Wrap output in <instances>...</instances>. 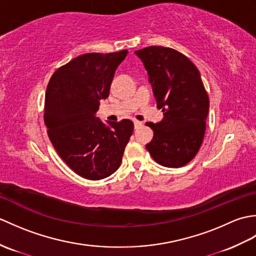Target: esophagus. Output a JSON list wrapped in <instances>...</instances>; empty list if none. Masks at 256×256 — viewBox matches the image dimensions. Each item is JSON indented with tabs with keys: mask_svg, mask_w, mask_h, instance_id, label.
Listing matches in <instances>:
<instances>
[{
	"mask_svg": "<svg viewBox=\"0 0 256 256\" xmlns=\"http://www.w3.org/2000/svg\"><path fill=\"white\" fill-rule=\"evenodd\" d=\"M142 122H140V121H134V128H138L140 126H142Z\"/></svg>",
	"mask_w": 256,
	"mask_h": 256,
	"instance_id": "esophagus-1",
	"label": "esophagus"
}]
</instances>
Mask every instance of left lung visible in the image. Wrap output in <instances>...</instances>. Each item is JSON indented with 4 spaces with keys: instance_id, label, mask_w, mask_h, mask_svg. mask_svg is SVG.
I'll list each match as a JSON object with an SVG mask.
<instances>
[{
    "instance_id": "8db88e82",
    "label": "left lung",
    "mask_w": 256,
    "mask_h": 256,
    "mask_svg": "<svg viewBox=\"0 0 256 256\" xmlns=\"http://www.w3.org/2000/svg\"><path fill=\"white\" fill-rule=\"evenodd\" d=\"M135 54L148 70L157 108L164 112L160 122L146 123L154 131L146 148L160 165L182 167L197 155L206 132L209 96L199 70L172 48L150 46Z\"/></svg>"
}]
</instances>
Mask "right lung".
<instances>
[{"label":"right lung","instance_id":"1","mask_svg":"<svg viewBox=\"0 0 256 256\" xmlns=\"http://www.w3.org/2000/svg\"><path fill=\"white\" fill-rule=\"evenodd\" d=\"M128 50L90 52L58 68L45 96L44 121L48 136L62 160L90 180L106 178L121 165L134 124L128 118L103 123L96 118L106 99L118 66Z\"/></svg>","mask_w":256,"mask_h":256}]
</instances>
